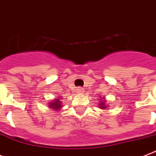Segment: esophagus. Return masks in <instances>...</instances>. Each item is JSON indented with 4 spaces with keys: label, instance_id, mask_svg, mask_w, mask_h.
Masks as SVG:
<instances>
[{
    "label": "esophagus",
    "instance_id": "34e87169",
    "mask_svg": "<svg viewBox=\"0 0 156 156\" xmlns=\"http://www.w3.org/2000/svg\"><path fill=\"white\" fill-rule=\"evenodd\" d=\"M83 90L81 88V87H78L77 88V93H79V94H83Z\"/></svg>",
    "mask_w": 156,
    "mask_h": 156
}]
</instances>
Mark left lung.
<instances>
[{"mask_svg": "<svg viewBox=\"0 0 156 156\" xmlns=\"http://www.w3.org/2000/svg\"><path fill=\"white\" fill-rule=\"evenodd\" d=\"M101 101H102V100H101ZM104 104H104V101L100 103V108H102V109L105 108V106H104Z\"/></svg>", "mask_w": 156, "mask_h": 156, "instance_id": "8db88e82", "label": "left lung"}]
</instances>
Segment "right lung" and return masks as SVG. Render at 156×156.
<instances>
[{"instance_id": "add662e5", "label": "right lung", "mask_w": 156, "mask_h": 156, "mask_svg": "<svg viewBox=\"0 0 156 156\" xmlns=\"http://www.w3.org/2000/svg\"><path fill=\"white\" fill-rule=\"evenodd\" d=\"M60 98L56 99V100H54V102H52V104H50L49 107L50 108H52L53 109H56V110H58V109L60 108V107H61V103L60 101Z\"/></svg>"}]
</instances>
